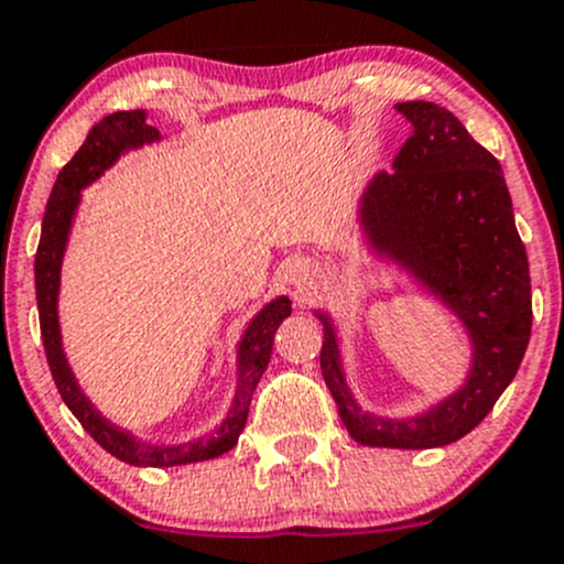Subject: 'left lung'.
<instances>
[{
  "label": "left lung",
  "instance_id": "left-lung-1",
  "mask_svg": "<svg viewBox=\"0 0 564 564\" xmlns=\"http://www.w3.org/2000/svg\"><path fill=\"white\" fill-rule=\"evenodd\" d=\"M397 109L413 134L393 173H377L366 187L360 223L377 253L419 278L466 325L471 371L460 391L427 413L397 421L358 408L344 380L336 330L316 311L325 327L319 364L358 444L435 449L471 433L516 377L532 336V281L499 160L441 104L402 101Z\"/></svg>",
  "mask_w": 564,
  "mask_h": 564
}]
</instances>
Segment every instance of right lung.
Returning <instances> with one entry per match:
<instances>
[{
    "label": "right lung",
    "instance_id": "right-lung-1",
    "mask_svg": "<svg viewBox=\"0 0 564 564\" xmlns=\"http://www.w3.org/2000/svg\"><path fill=\"white\" fill-rule=\"evenodd\" d=\"M160 140V131L154 126L145 123L143 109H129V112H112L104 120H98L90 129L82 149L76 151L74 160L59 171L57 182H54L52 195H48L46 215H43L41 228V245L35 253V294H37V314H41V338L43 349H46L48 369H52L54 386H57L59 397L68 404L70 413L79 419L82 427L90 433L101 449L118 460L129 463V466H184V463H200L212 460V457L226 455L234 449L239 441V433L245 430L248 421L250 399H253L256 386H259L261 375H264L267 364L272 355V341H275V330L289 314L292 305L286 297L272 300L270 305L259 311L253 322L245 330L242 344H239L237 355V393H234V404L228 410L226 421L215 433L206 438L189 441V444L178 446H151L134 441V435L123 433L107 419H101L90 399L82 393L76 386L74 371H70L68 360H65L63 341H59V322H57V292H59V264H63L65 242H68L70 223H74L76 206H79V189L96 182L123 151L140 149L143 143H154Z\"/></svg>",
    "mask_w": 564,
    "mask_h": 564
}]
</instances>
